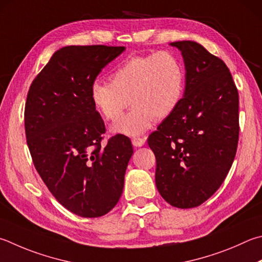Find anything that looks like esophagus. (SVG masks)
Returning a JSON list of instances; mask_svg holds the SVG:
<instances>
[{"label": "esophagus", "mask_w": 262, "mask_h": 262, "mask_svg": "<svg viewBox=\"0 0 262 262\" xmlns=\"http://www.w3.org/2000/svg\"><path fill=\"white\" fill-rule=\"evenodd\" d=\"M132 143L136 147L143 146L145 144V137H134V139L132 140Z\"/></svg>", "instance_id": "esophagus-1"}]
</instances>
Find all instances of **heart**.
<instances>
[{"mask_svg":"<svg viewBox=\"0 0 262 262\" xmlns=\"http://www.w3.org/2000/svg\"><path fill=\"white\" fill-rule=\"evenodd\" d=\"M184 79L183 65L173 52L132 56L113 71L111 82L97 80L92 83L90 101L95 110L111 122L119 120L130 103L133 110L112 127V132L137 136L155 120H164L177 110L183 96Z\"/></svg>","mask_w":262,"mask_h":262,"instance_id":"heart-1","label":"heart"}]
</instances>
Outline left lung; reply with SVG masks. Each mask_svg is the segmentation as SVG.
Here are the masks:
<instances>
[{"instance_id":"obj_1","label":"left lung","mask_w":262,"mask_h":262,"mask_svg":"<svg viewBox=\"0 0 262 262\" xmlns=\"http://www.w3.org/2000/svg\"><path fill=\"white\" fill-rule=\"evenodd\" d=\"M182 54L185 88L179 106L147 139L156 185L174 207L191 208L220 188L238 144V92L225 61L193 41L172 42Z\"/></svg>"}]
</instances>
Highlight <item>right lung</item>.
Returning a JSON list of instances; mask_svg holds the SVG:
<instances>
[{"mask_svg": "<svg viewBox=\"0 0 262 262\" xmlns=\"http://www.w3.org/2000/svg\"><path fill=\"white\" fill-rule=\"evenodd\" d=\"M125 49L64 47L27 94L25 133L33 164L52 196L79 216L104 215L122 193L133 146L123 135L102 146L105 125L90 101V85Z\"/></svg>", "mask_w": 262, "mask_h": 262, "instance_id": "obj_1", "label": "right lung"}]
</instances>
